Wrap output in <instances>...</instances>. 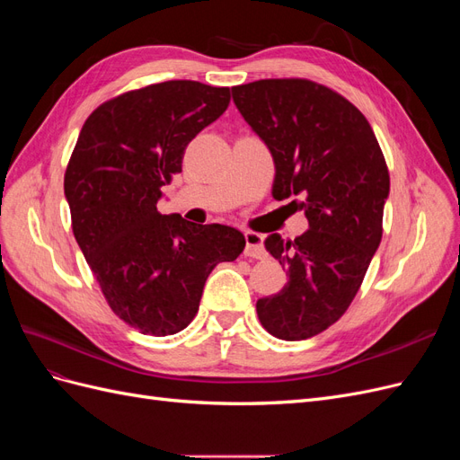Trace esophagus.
<instances>
[{"mask_svg":"<svg viewBox=\"0 0 460 460\" xmlns=\"http://www.w3.org/2000/svg\"><path fill=\"white\" fill-rule=\"evenodd\" d=\"M243 255L245 257H252V259H267V252H264V245H262V235L255 234V232H245V249H243Z\"/></svg>","mask_w":460,"mask_h":460,"instance_id":"esophagus-1","label":"esophagus"}]
</instances>
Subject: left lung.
<instances>
[{"instance_id": "obj_1", "label": "left lung", "mask_w": 460, "mask_h": 460, "mask_svg": "<svg viewBox=\"0 0 460 460\" xmlns=\"http://www.w3.org/2000/svg\"><path fill=\"white\" fill-rule=\"evenodd\" d=\"M232 97L274 159L272 198H296L309 220L294 242L264 240L288 284L259 299L257 314L274 338L307 340L341 318L382 242L384 153L365 115L313 80H257L234 86Z\"/></svg>"}]
</instances>
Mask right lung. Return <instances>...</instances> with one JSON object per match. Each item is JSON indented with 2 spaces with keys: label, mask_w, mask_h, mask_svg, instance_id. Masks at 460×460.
I'll list each match as a JSON object with an SVG mask.
<instances>
[{
  "label": "right lung",
  "mask_w": 460,
  "mask_h": 460,
  "mask_svg": "<svg viewBox=\"0 0 460 460\" xmlns=\"http://www.w3.org/2000/svg\"><path fill=\"white\" fill-rule=\"evenodd\" d=\"M230 88L169 80L113 97L80 130L65 172L75 238L113 313L147 336H172L199 309L218 262L243 252L240 230L161 215V188L188 144L225 113Z\"/></svg>",
  "instance_id": "add662e5"
}]
</instances>
